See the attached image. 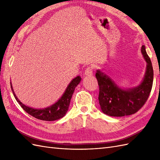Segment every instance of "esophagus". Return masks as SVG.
<instances>
[{"mask_svg":"<svg viewBox=\"0 0 160 160\" xmlns=\"http://www.w3.org/2000/svg\"><path fill=\"white\" fill-rule=\"evenodd\" d=\"M93 73V69L92 67H88L87 69L84 71V75L87 76H90Z\"/></svg>","mask_w":160,"mask_h":160,"instance_id":"1","label":"esophagus"}]
</instances>
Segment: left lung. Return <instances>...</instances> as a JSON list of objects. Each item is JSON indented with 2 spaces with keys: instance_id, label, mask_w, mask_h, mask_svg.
<instances>
[{
  "instance_id": "1",
  "label": "left lung",
  "mask_w": 160,
  "mask_h": 160,
  "mask_svg": "<svg viewBox=\"0 0 160 160\" xmlns=\"http://www.w3.org/2000/svg\"><path fill=\"white\" fill-rule=\"evenodd\" d=\"M141 52L147 62V67L143 80L136 87L122 88L104 71H96V77L100 89L98 100L104 114L113 117L134 114L147 102L152 86L153 69L144 45L142 46Z\"/></svg>"
}]
</instances>
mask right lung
<instances>
[{"mask_svg":"<svg viewBox=\"0 0 160 160\" xmlns=\"http://www.w3.org/2000/svg\"><path fill=\"white\" fill-rule=\"evenodd\" d=\"M81 80L82 79H81V77L80 76H78L77 77L73 78L69 84V85L67 86V89L64 91V93L60 97V99L52 105H51V106L43 108H34L26 106L25 104H22L19 100L18 98L16 97L13 89L12 82H10V84H11V88L13 96H14L16 101L20 105V107L27 113L31 115L32 116L38 119V120L45 121H54L59 120V119L63 118L66 115L68 109H69L70 101L74 92V90L79 84Z\"/></svg>","mask_w":160,"mask_h":160,"instance_id":"1","label":"right lung"}]
</instances>
